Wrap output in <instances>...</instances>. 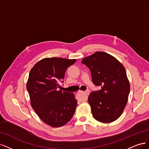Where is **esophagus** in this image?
I'll return each instance as SVG.
<instances>
[{
    "label": "esophagus",
    "mask_w": 149,
    "mask_h": 149,
    "mask_svg": "<svg viewBox=\"0 0 149 149\" xmlns=\"http://www.w3.org/2000/svg\"><path fill=\"white\" fill-rule=\"evenodd\" d=\"M80 92H82L83 93H84V94L85 96H86V100H87L88 97L89 96V94L90 93L89 91H88H88H80Z\"/></svg>",
    "instance_id": "1"
}]
</instances>
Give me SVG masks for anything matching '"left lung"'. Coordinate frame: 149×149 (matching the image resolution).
I'll list each match as a JSON object with an SVG mask.
<instances>
[{
  "label": "left lung",
  "instance_id": "8db88e82",
  "mask_svg": "<svg viewBox=\"0 0 149 149\" xmlns=\"http://www.w3.org/2000/svg\"><path fill=\"white\" fill-rule=\"evenodd\" d=\"M91 71L92 80L101 89L89 94L93 118L103 123L118 119L127 104L130 84L125 68L107 53L96 52L82 60Z\"/></svg>",
  "mask_w": 149,
  "mask_h": 149
}]
</instances>
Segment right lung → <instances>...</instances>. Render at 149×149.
Returning <instances> with one entry per match:
<instances>
[{
  "instance_id": "obj_1",
  "label": "right lung",
  "mask_w": 149,
  "mask_h": 149,
  "mask_svg": "<svg viewBox=\"0 0 149 149\" xmlns=\"http://www.w3.org/2000/svg\"><path fill=\"white\" fill-rule=\"evenodd\" d=\"M75 59L45 58L31 69L26 83L31 106L45 123L53 127L65 125L74 114L77 101L73 93L57 88Z\"/></svg>"
}]
</instances>
